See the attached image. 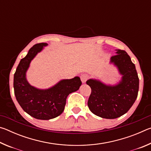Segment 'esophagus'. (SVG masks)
Instances as JSON below:
<instances>
[{"instance_id":"1","label":"esophagus","mask_w":151,"mask_h":151,"mask_svg":"<svg viewBox=\"0 0 151 151\" xmlns=\"http://www.w3.org/2000/svg\"><path fill=\"white\" fill-rule=\"evenodd\" d=\"M88 78V75H86V74H83V75H82L81 76V79L83 83H85Z\"/></svg>"}]
</instances>
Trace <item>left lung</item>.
Returning <instances> with one entry per match:
<instances>
[{"mask_svg":"<svg viewBox=\"0 0 151 151\" xmlns=\"http://www.w3.org/2000/svg\"><path fill=\"white\" fill-rule=\"evenodd\" d=\"M116 50L111 63L117 66L122 76L119 83L110 86L95 79L86 81L91 88L88 108L95 115L104 119H113L124 114L136 101L139 92V79L134 64L124 50Z\"/></svg>","mask_w":151,"mask_h":151,"instance_id":"left-lung-1","label":"left lung"}]
</instances>
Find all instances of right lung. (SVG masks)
<instances>
[{
	"instance_id": "right-lung-1",
	"label": "right lung",
	"mask_w": 151,
	"mask_h": 151,
	"mask_svg": "<svg viewBox=\"0 0 151 151\" xmlns=\"http://www.w3.org/2000/svg\"><path fill=\"white\" fill-rule=\"evenodd\" d=\"M47 43H39L30 48L26 57L22 58L14 75V91L22 109L32 117L49 120L59 116L64 111L68 95L78 90L82 82L78 76L64 79L50 88L39 89L28 83L26 73L31 60Z\"/></svg>"
}]
</instances>
